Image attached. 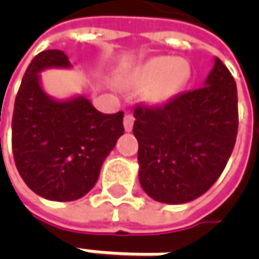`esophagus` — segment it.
Segmentation results:
<instances>
[{"label":"esophagus","instance_id":"obj_1","mask_svg":"<svg viewBox=\"0 0 259 259\" xmlns=\"http://www.w3.org/2000/svg\"><path fill=\"white\" fill-rule=\"evenodd\" d=\"M133 125H134V116L131 114H126L124 116V128L126 133L133 131Z\"/></svg>","mask_w":259,"mask_h":259}]
</instances>
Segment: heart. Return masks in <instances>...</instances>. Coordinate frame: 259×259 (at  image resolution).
Returning <instances> with one entry per match:
<instances>
[{
	"label": "heart",
	"mask_w": 259,
	"mask_h": 259,
	"mask_svg": "<svg viewBox=\"0 0 259 259\" xmlns=\"http://www.w3.org/2000/svg\"><path fill=\"white\" fill-rule=\"evenodd\" d=\"M190 67L184 59L171 56H155L134 67L125 76L126 83L148 86L145 96L151 104H165L184 86Z\"/></svg>",
	"instance_id": "obj_1"
}]
</instances>
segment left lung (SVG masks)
I'll return each mask as SVG.
<instances>
[{"instance_id":"left-lung-1","label":"left lung","mask_w":259,"mask_h":259,"mask_svg":"<svg viewBox=\"0 0 259 259\" xmlns=\"http://www.w3.org/2000/svg\"><path fill=\"white\" fill-rule=\"evenodd\" d=\"M138 179L157 202L182 204L206 193L232 154L238 134L236 83L214 57L203 88L158 108L137 106Z\"/></svg>"}]
</instances>
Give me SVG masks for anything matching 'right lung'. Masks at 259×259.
<instances>
[{"label": "right lung", "instance_id": "right-lung-1", "mask_svg": "<svg viewBox=\"0 0 259 259\" xmlns=\"http://www.w3.org/2000/svg\"><path fill=\"white\" fill-rule=\"evenodd\" d=\"M62 50H45L25 70L13 114L17 170L35 194L72 202L94 187L105 158L124 134V112L102 114L83 95L50 96L41 83L47 69H70Z\"/></svg>", "mask_w": 259, "mask_h": 259}]
</instances>
